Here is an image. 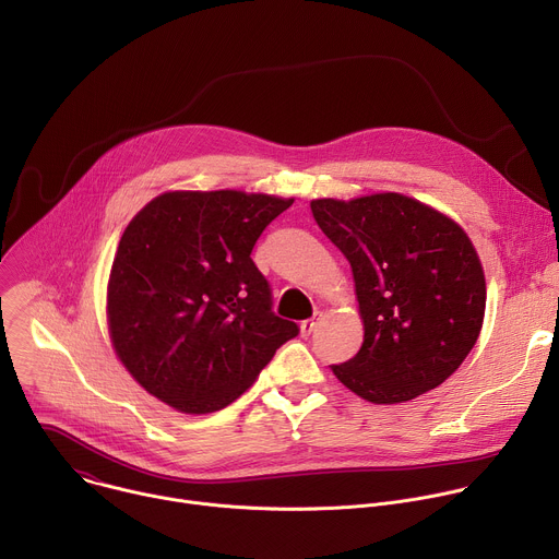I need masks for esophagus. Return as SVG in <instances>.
I'll use <instances>...</instances> for the list:
<instances>
[{
	"label": "esophagus",
	"mask_w": 559,
	"mask_h": 559,
	"mask_svg": "<svg viewBox=\"0 0 559 559\" xmlns=\"http://www.w3.org/2000/svg\"><path fill=\"white\" fill-rule=\"evenodd\" d=\"M316 323H318V318H307V321L300 323V334L309 336L316 330Z\"/></svg>",
	"instance_id": "1"
}]
</instances>
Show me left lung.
I'll return each instance as SVG.
<instances>
[{"instance_id": "1", "label": "left lung", "mask_w": 559, "mask_h": 559, "mask_svg": "<svg viewBox=\"0 0 559 559\" xmlns=\"http://www.w3.org/2000/svg\"><path fill=\"white\" fill-rule=\"evenodd\" d=\"M311 214L352 265L365 341L332 365L373 405L407 403L442 384L483 330L487 283L464 229L395 194L316 199Z\"/></svg>"}]
</instances>
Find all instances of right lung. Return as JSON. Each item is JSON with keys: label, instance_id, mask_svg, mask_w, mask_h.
I'll return each mask as SVG.
<instances>
[{"label": "right lung", "instance_id": "right-lung-1", "mask_svg": "<svg viewBox=\"0 0 559 559\" xmlns=\"http://www.w3.org/2000/svg\"><path fill=\"white\" fill-rule=\"evenodd\" d=\"M294 199L166 192L126 227L108 283L112 347L132 378L183 414L234 403L298 336L252 261Z\"/></svg>", "mask_w": 559, "mask_h": 559}]
</instances>
